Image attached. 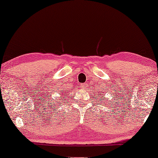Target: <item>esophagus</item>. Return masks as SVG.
<instances>
[{"label": "esophagus", "instance_id": "obj_1", "mask_svg": "<svg viewBox=\"0 0 158 158\" xmlns=\"http://www.w3.org/2000/svg\"><path fill=\"white\" fill-rule=\"evenodd\" d=\"M81 88H82V90H85L87 89V88H88V83H85L82 84V85H81Z\"/></svg>", "mask_w": 158, "mask_h": 158}]
</instances>
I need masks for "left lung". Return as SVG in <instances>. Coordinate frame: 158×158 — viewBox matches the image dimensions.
<instances>
[{
	"label": "left lung",
	"mask_w": 158,
	"mask_h": 158,
	"mask_svg": "<svg viewBox=\"0 0 158 158\" xmlns=\"http://www.w3.org/2000/svg\"><path fill=\"white\" fill-rule=\"evenodd\" d=\"M99 97H100V101H101V96H99ZM103 98H104V96H103ZM107 100H108V99H107ZM103 103H104V102H103Z\"/></svg>",
	"instance_id": "left-lung-1"
}]
</instances>
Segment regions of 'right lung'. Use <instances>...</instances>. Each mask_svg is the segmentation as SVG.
Returning a JSON list of instances; mask_svg holds the SVG:
<instances>
[{"mask_svg":"<svg viewBox=\"0 0 158 158\" xmlns=\"http://www.w3.org/2000/svg\"><path fill=\"white\" fill-rule=\"evenodd\" d=\"M62 93H63V91H62Z\"/></svg>","mask_w":158,"mask_h":158,"instance_id":"add662e5","label":"right lung"}]
</instances>
